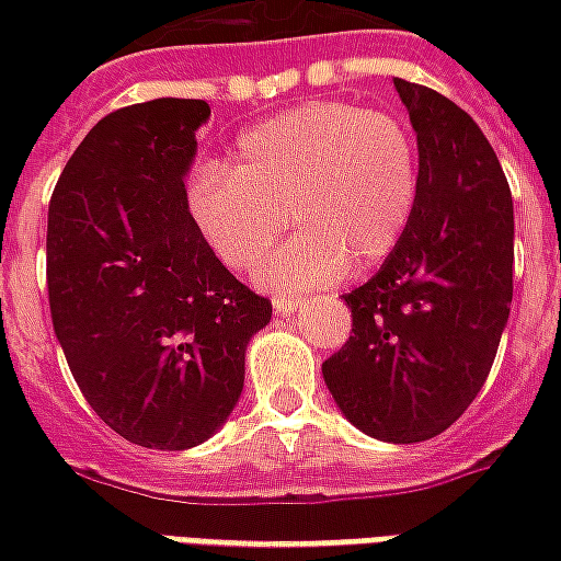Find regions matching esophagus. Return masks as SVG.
Masks as SVG:
<instances>
[{
  "label": "esophagus",
  "mask_w": 561,
  "mask_h": 561,
  "mask_svg": "<svg viewBox=\"0 0 561 561\" xmlns=\"http://www.w3.org/2000/svg\"><path fill=\"white\" fill-rule=\"evenodd\" d=\"M300 306H304V300H294V297H276V300H273V309H276L279 316H294Z\"/></svg>",
  "instance_id": "obj_1"
}]
</instances>
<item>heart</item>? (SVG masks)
<instances>
[{
	"mask_svg": "<svg viewBox=\"0 0 561 561\" xmlns=\"http://www.w3.org/2000/svg\"><path fill=\"white\" fill-rule=\"evenodd\" d=\"M421 197L409 123L352 102H312L237 138L225 168L188 185L197 231L231 270H255L291 213L300 237L264 267L276 291L330 285L376 267L402 243Z\"/></svg>",
	"mask_w": 561,
	"mask_h": 561,
	"instance_id": "1",
	"label": "heart"
}]
</instances>
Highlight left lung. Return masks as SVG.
<instances>
[{"label": "left lung", "instance_id": "8db88e82", "mask_svg": "<svg viewBox=\"0 0 561 561\" xmlns=\"http://www.w3.org/2000/svg\"><path fill=\"white\" fill-rule=\"evenodd\" d=\"M421 152V197L373 279L345 294L352 336L321 373L360 433L412 445L445 433L490 376L514 297V201L462 107L393 78Z\"/></svg>", "mask_w": 561, "mask_h": 561}]
</instances>
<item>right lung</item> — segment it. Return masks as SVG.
<instances>
[{
    "label": "right lung",
    "mask_w": 561,
    "mask_h": 561,
    "mask_svg": "<svg viewBox=\"0 0 561 561\" xmlns=\"http://www.w3.org/2000/svg\"><path fill=\"white\" fill-rule=\"evenodd\" d=\"M201 99L99 119L50 197L47 297L92 412L140 447L185 450L228 421L245 345L273 316L233 279L188 213Z\"/></svg>",
    "instance_id": "1"
}]
</instances>
